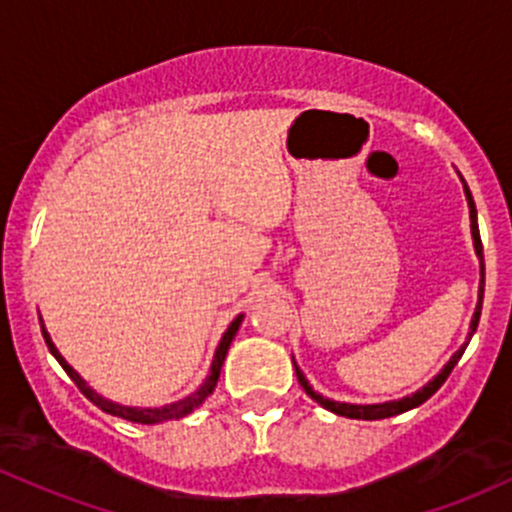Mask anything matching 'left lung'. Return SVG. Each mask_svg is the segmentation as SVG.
<instances>
[{"label":"left lung","mask_w":512,"mask_h":512,"mask_svg":"<svg viewBox=\"0 0 512 512\" xmlns=\"http://www.w3.org/2000/svg\"><path fill=\"white\" fill-rule=\"evenodd\" d=\"M464 182V179H462ZM464 194H466V201H469V218H471V238H474V250H476V257H479L481 262V284H479V303H476V311H474V318H471V330H469V338H466V342L462 347H459L457 352H454L452 359L442 367V372L435 376V379L428 381V384L423 386V389H418L415 393H411V396L401 398V401H386V403H372V406H357V403H340V401H330V398H323L320 393L313 391V386L308 384V379L303 376V372L299 367H296L294 362V369H296V376H299V384L303 386V391L308 393V396L313 398V401L320 403L323 408H328L330 413L335 415H345V418H357V420H381V418H391V415H398V413H406L411 411V408H418L420 403H425L428 398L435 393L437 389H440L442 384L447 381V376L452 374L454 364L459 362V357L464 355L466 345H469L471 335L476 333V325H479V318H481V303H484V245H481V235H479V223H476V206H474V199H471V192L469 187H466L464 182Z\"/></svg>","instance_id":"left-lung-1"}]
</instances>
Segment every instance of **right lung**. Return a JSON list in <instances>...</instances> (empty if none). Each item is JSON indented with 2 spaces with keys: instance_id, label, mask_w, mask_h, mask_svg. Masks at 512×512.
<instances>
[{
  "instance_id": "obj_1",
  "label": "right lung",
  "mask_w": 512,
  "mask_h": 512,
  "mask_svg": "<svg viewBox=\"0 0 512 512\" xmlns=\"http://www.w3.org/2000/svg\"><path fill=\"white\" fill-rule=\"evenodd\" d=\"M240 323H243V313H240V316L235 318L233 323L228 325V330H226V333H223L221 342H218L216 355H213V362H211V372H209V376H206L204 384H201L199 389H196V391L192 393V396H187V398H182V401L170 403V406H162V408H133V406H121V403H114V401H109V398L99 396V393L94 391V389H89L87 381H84L82 376L77 374L75 369H72L70 364L65 362V357L60 355L58 347H55V345H53V340H50V335H48L46 325H43V320H41V333H43V340H46V345H48L50 355H53L55 359H58L60 367L65 369L67 376H70V379L75 381V384H77V389H80V391L84 393V396H87L89 401L94 403V406L101 408V411H104V413L116 415V418L131 420V423L155 425V423H165V420H177V418H184V415L194 413L196 408H199L201 403H204L206 398L211 396L213 389H216V384H218V376H221L223 359H226V355H228V347H230V342H233L235 333H238Z\"/></svg>"
}]
</instances>
